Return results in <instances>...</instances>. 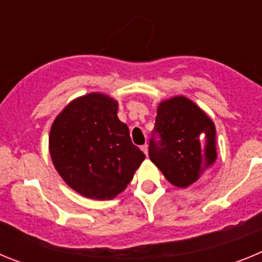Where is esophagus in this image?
<instances>
[{
    "instance_id": "34e87169",
    "label": "esophagus",
    "mask_w": 262,
    "mask_h": 262,
    "mask_svg": "<svg viewBox=\"0 0 262 262\" xmlns=\"http://www.w3.org/2000/svg\"><path fill=\"white\" fill-rule=\"evenodd\" d=\"M142 151L144 152V154L147 155V156H148V144H144V145H142Z\"/></svg>"
}]
</instances>
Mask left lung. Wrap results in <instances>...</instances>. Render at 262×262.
<instances>
[{
  "instance_id": "left-lung-1",
  "label": "left lung",
  "mask_w": 262,
  "mask_h": 262,
  "mask_svg": "<svg viewBox=\"0 0 262 262\" xmlns=\"http://www.w3.org/2000/svg\"><path fill=\"white\" fill-rule=\"evenodd\" d=\"M149 159L177 187H187L216 160L215 126L200 106L184 96L164 99L157 106Z\"/></svg>"
}]
</instances>
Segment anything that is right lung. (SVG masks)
Masks as SVG:
<instances>
[{
  "mask_svg": "<svg viewBox=\"0 0 262 262\" xmlns=\"http://www.w3.org/2000/svg\"><path fill=\"white\" fill-rule=\"evenodd\" d=\"M117 114L118 101L89 93L69 102L51 126L53 166L69 187L90 200L115 198L145 159Z\"/></svg>",
  "mask_w": 262,
  "mask_h": 262,
  "instance_id": "right-lung-1",
  "label": "right lung"
}]
</instances>
